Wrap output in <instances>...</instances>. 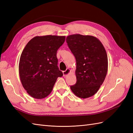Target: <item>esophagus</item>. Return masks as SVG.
Masks as SVG:
<instances>
[{"label": "esophagus", "mask_w": 133, "mask_h": 133, "mask_svg": "<svg viewBox=\"0 0 133 133\" xmlns=\"http://www.w3.org/2000/svg\"><path fill=\"white\" fill-rule=\"evenodd\" d=\"M70 70L69 69H67L65 71H63L64 77H66V76H67V75H68L70 74Z\"/></svg>", "instance_id": "34e87169"}]
</instances>
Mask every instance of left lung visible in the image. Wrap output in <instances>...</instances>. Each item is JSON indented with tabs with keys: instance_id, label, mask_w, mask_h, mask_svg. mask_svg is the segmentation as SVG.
Returning <instances> with one entry per match:
<instances>
[{
	"instance_id": "8db88e82",
	"label": "left lung",
	"mask_w": 133,
	"mask_h": 133,
	"mask_svg": "<svg viewBox=\"0 0 133 133\" xmlns=\"http://www.w3.org/2000/svg\"><path fill=\"white\" fill-rule=\"evenodd\" d=\"M66 41L76 63V83L70 89L79 98H89L98 91L106 77V50L99 40L91 35H70Z\"/></svg>"
}]
</instances>
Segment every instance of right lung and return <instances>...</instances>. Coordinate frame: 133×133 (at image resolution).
<instances>
[{
	"instance_id": "obj_1",
	"label": "right lung",
	"mask_w": 133,
	"mask_h": 133,
	"mask_svg": "<svg viewBox=\"0 0 133 133\" xmlns=\"http://www.w3.org/2000/svg\"><path fill=\"white\" fill-rule=\"evenodd\" d=\"M65 36H37L28 43L20 58V79L26 92L35 99L49 95L58 77L63 75L58 66L57 52Z\"/></svg>"
}]
</instances>
